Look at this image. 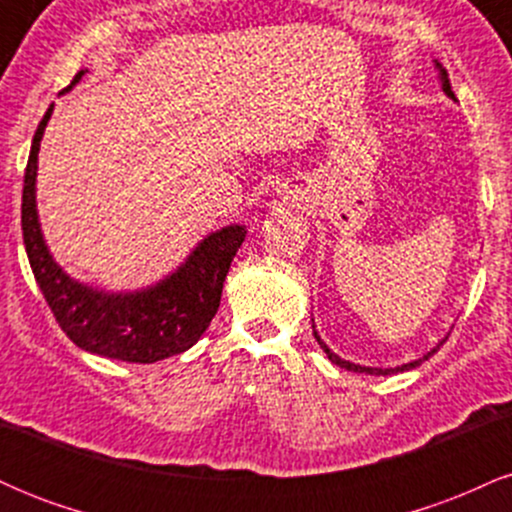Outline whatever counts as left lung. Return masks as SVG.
Wrapping results in <instances>:
<instances>
[{"label":"left lung","instance_id":"left-lung-1","mask_svg":"<svg viewBox=\"0 0 512 512\" xmlns=\"http://www.w3.org/2000/svg\"><path fill=\"white\" fill-rule=\"evenodd\" d=\"M436 69H438V79H440V86H443V91H445V96H450L452 101H457L455 98V93H452V86H450V79H448V72H445L443 69V64H440L438 60H436ZM313 332H315V325H313ZM315 339H317V344H320V349L325 351L327 354V358H330L332 363H337L339 368H344V370H354V373H366V375H392V373H404V370H411V368H416V366H421V363L424 361H428V358H431L433 354H436V351L440 349V346L445 344V339H440V342L433 346L431 351H428V354H424L421 358H416V361H411V363H402V366H397V368H370V366H358V363H351V361H344V358H339L337 354H334V351H330V346H327L325 342H322L320 339V334L315 332Z\"/></svg>","mask_w":512,"mask_h":512}]
</instances>
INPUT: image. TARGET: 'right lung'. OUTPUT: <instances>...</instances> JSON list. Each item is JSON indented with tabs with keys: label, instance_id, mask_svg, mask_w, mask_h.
<instances>
[{
	"label": "right lung",
	"instance_id": "obj_1",
	"mask_svg": "<svg viewBox=\"0 0 512 512\" xmlns=\"http://www.w3.org/2000/svg\"><path fill=\"white\" fill-rule=\"evenodd\" d=\"M84 74L81 69L67 91H72ZM52 108L55 105H50L35 129L21 202L23 245L52 315L62 332L88 354L127 363H156L182 354L197 344L219 310L223 281L248 231L231 223L209 233L173 274L139 291L113 293L72 279L52 260L35 207L40 139Z\"/></svg>",
	"mask_w": 512,
	"mask_h": 512
}]
</instances>
